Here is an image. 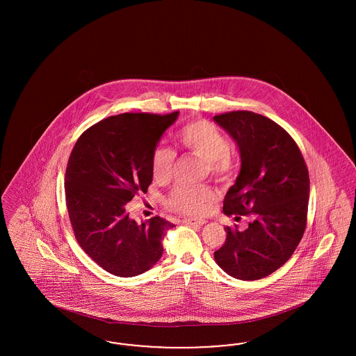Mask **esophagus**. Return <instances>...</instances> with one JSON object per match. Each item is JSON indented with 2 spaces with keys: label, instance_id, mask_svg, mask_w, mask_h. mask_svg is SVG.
Returning <instances> with one entry per match:
<instances>
[{
  "label": "esophagus",
  "instance_id": "esophagus-1",
  "mask_svg": "<svg viewBox=\"0 0 356 356\" xmlns=\"http://www.w3.org/2000/svg\"><path fill=\"white\" fill-rule=\"evenodd\" d=\"M183 222L186 224V225H192V227H196V228H200V227H203L204 224H205V221L197 220V219H184Z\"/></svg>",
  "mask_w": 356,
  "mask_h": 356
}]
</instances>
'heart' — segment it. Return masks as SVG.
Returning a JSON list of instances; mask_svg holds the SVG:
<instances>
[{"mask_svg": "<svg viewBox=\"0 0 356 356\" xmlns=\"http://www.w3.org/2000/svg\"><path fill=\"white\" fill-rule=\"evenodd\" d=\"M177 144L186 152L203 160L204 172L216 180L225 181L234 172V159L231 156V144L228 137L213 124L197 120L186 124L176 136ZM176 154L170 148L159 145L151 156V172L156 183H165L170 179L175 167ZM215 197L209 186L172 188L165 197L167 207L179 213L202 215L208 204Z\"/></svg>", "mask_w": 356, "mask_h": 356, "instance_id": "obj_1", "label": "heart"}]
</instances>
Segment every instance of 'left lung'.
<instances>
[{
	"label": "left lung",
	"mask_w": 356,
	"mask_h": 356,
	"mask_svg": "<svg viewBox=\"0 0 356 356\" xmlns=\"http://www.w3.org/2000/svg\"><path fill=\"white\" fill-rule=\"evenodd\" d=\"M213 120L237 144L241 167L224 197L227 216L250 215L244 231L225 227L215 260L238 280L263 279L292 256L305 234L309 176L293 138L275 121L248 111Z\"/></svg>",
	"instance_id": "left-lung-1"
}]
</instances>
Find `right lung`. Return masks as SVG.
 Listing matches in <instances>:
<instances>
[{"label":"right lung","mask_w":356,"mask_h":356,"mask_svg":"<svg viewBox=\"0 0 356 356\" xmlns=\"http://www.w3.org/2000/svg\"><path fill=\"white\" fill-rule=\"evenodd\" d=\"M177 116L106 118L79 137L69 156L65 199L74 236L112 275L132 277L152 268L163 254V237L175 227L159 216L137 224L127 203L151 186L153 149Z\"/></svg>","instance_id":"add662e5"}]
</instances>
